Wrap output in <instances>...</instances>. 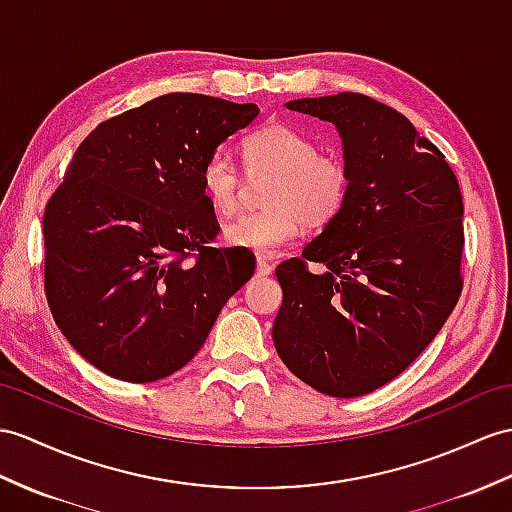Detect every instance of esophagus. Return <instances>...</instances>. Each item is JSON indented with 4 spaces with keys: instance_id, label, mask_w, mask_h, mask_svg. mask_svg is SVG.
<instances>
[{
    "instance_id": "34e87169",
    "label": "esophagus",
    "mask_w": 512,
    "mask_h": 512,
    "mask_svg": "<svg viewBox=\"0 0 512 512\" xmlns=\"http://www.w3.org/2000/svg\"><path fill=\"white\" fill-rule=\"evenodd\" d=\"M256 276H258V278L271 276V265H269L267 258H258V260H256Z\"/></svg>"
}]
</instances>
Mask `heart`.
<instances>
[{"label":"heart","mask_w":512,"mask_h":512,"mask_svg":"<svg viewBox=\"0 0 512 512\" xmlns=\"http://www.w3.org/2000/svg\"><path fill=\"white\" fill-rule=\"evenodd\" d=\"M249 169L278 173L267 204L258 213H243L223 228L234 247L273 256L289 247L308 226H326L345 204L350 173L334 154L317 152L315 141L289 123H269L243 141ZM202 191L217 213L230 215L239 206L241 171L228 152L210 154L204 162Z\"/></svg>","instance_id":"heart-1"}]
</instances>
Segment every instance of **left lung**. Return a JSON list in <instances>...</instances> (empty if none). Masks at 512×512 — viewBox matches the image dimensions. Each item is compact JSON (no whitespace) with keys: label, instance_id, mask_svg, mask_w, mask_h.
Segmentation results:
<instances>
[{"label":"left lung","instance_id":"left-lung-1","mask_svg":"<svg viewBox=\"0 0 512 512\" xmlns=\"http://www.w3.org/2000/svg\"><path fill=\"white\" fill-rule=\"evenodd\" d=\"M284 106L336 128L350 191L302 258L276 269L273 345L315 391L367 395L413 365L452 315L463 289V197L439 147L402 112L360 93ZM304 259L327 271L310 274Z\"/></svg>","mask_w":512,"mask_h":512}]
</instances>
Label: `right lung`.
<instances>
[{"mask_svg":"<svg viewBox=\"0 0 512 512\" xmlns=\"http://www.w3.org/2000/svg\"><path fill=\"white\" fill-rule=\"evenodd\" d=\"M256 104L169 93L86 136L43 217L45 295L84 360L154 382L202 350L228 299L254 276L219 232L204 162L258 117Z\"/></svg>","mask_w":512,"mask_h":512,"instance_id":"obj_1","label":"right lung"}]
</instances>
